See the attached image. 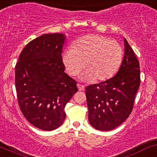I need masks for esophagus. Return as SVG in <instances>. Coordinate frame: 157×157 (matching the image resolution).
<instances>
[{"instance_id": "34e87169", "label": "esophagus", "mask_w": 157, "mask_h": 157, "mask_svg": "<svg viewBox=\"0 0 157 157\" xmlns=\"http://www.w3.org/2000/svg\"><path fill=\"white\" fill-rule=\"evenodd\" d=\"M77 88H78L79 91H83L85 87H84L83 85H81V84H77Z\"/></svg>"}]
</instances>
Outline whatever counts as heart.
I'll list each match as a JSON object with an SVG mask.
<instances>
[{
  "instance_id": "b5f03b06",
  "label": "heart",
  "mask_w": 157,
  "mask_h": 157,
  "mask_svg": "<svg viewBox=\"0 0 157 157\" xmlns=\"http://www.w3.org/2000/svg\"><path fill=\"white\" fill-rule=\"evenodd\" d=\"M123 59V51L118 43L109 38L90 35L81 38L65 49L63 62L67 72L75 76L82 68L83 80L104 81L117 72Z\"/></svg>"
}]
</instances>
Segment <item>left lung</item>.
I'll use <instances>...</instances> for the list:
<instances>
[{
    "label": "left lung",
    "instance_id": "obj_1",
    "mask_svg": "<svg viewBox=\"0 0 157 157\" xmlns=\"http://www.w3.org/2000/svg\"><path fill=\"white\" fill-rule=\"evenodd\" d=\"M124 42V55L119 70L112 78L86 88L89 121L96 130L109 131L128 118L140 86L139 63Z\"/></svg>",
    "mask_w": 157,
    "mask_h": 157
}]
</instances>
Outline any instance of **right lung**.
Here are the masks:
<instances>
[{"label": "right lung", "instance_id": "right-lung-1", "mask_svg": "<svg viewBox=\"0 0 157 157\" xmlns=\"http://www.w3.org/2000/svg\"><path fill=\"white\" fill-rule=\"evenodd\" d=\"M66 36L43 34L30 42L15 65V89L24 116L37 128L53 130L65 118V107L77 92L65 72L62 53Z\"/></svg>", "mask_w": 157, "mask_h": 157}]
</instances>
